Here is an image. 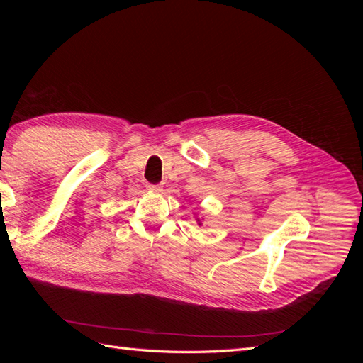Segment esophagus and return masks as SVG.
<instances>
[{
    "label": "esophagus",
    "instance_id": "obj_1",
    "mask_svg": "<svg viewBox=\"0 0 363 363\" xmlns=\"http://www.w3.org/2000/svg\"><path fill=\"white\" fill-rule=\"evenodd\" d=\"M148 189L152 192H162V186L160 184H148Z\"/></svg>",
    "mask_w": 363,
    "mask_h": 363
}]
</instances>
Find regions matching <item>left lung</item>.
<instances>
[{"instance_id":"1","label":"left lung","mask_w":363,"mask_h":363,"mask_svg":"<svg viewBox=\"0 0 363 363\" xmlns=\"http://www.w3.org/2000/svg\"><path fill=\"white\" fill-rule=\"evenodd\" d=\"M196 224H199V225H203V221H201L200 218H196Z\"/></svg>"}]
</instances>
